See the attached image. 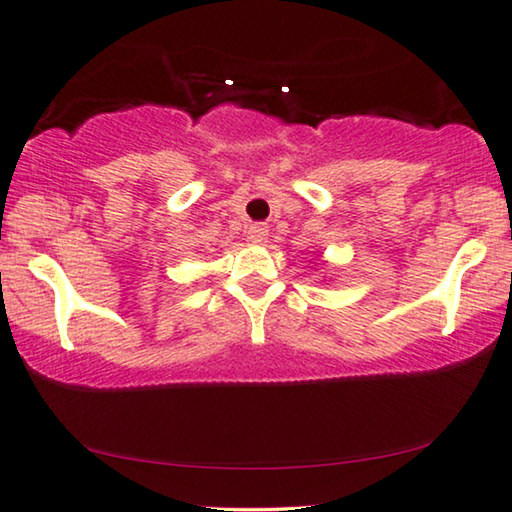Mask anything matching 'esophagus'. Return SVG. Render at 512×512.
Listing matches in <instances>:
<instances>
[{"instance_id":"esophagus-1","label":"esophagus","mask_w":512,"mask_h":512,"mask_svg":"<svg viewBox=\"0 0 512 512\" xmlns=\"http://www.w3.org/2000/svg\"><path fill=\"white\" fill-rule=\"evenodd\" d=\"M265 238H267V226L265 224L247 226V240L251 242V245H261Z\"/></svg>"}]
</instances>
